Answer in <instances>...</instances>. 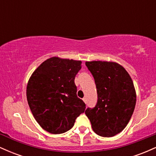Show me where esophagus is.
Listing matches in <instances>:
<instances>
[{
    "label": "esophagus",
    "instance_id": "1",
    "mask_svg": "<svg viewBox=\"0 0 156 156\" xmlns=\"http://www.w3.org/2000/svg\"><path fill=\"white\" fill-rule=\"evenodd\" d=\"M83 101L84 103H86V102H87V99H86V98H83Z\"/></svg>",
    "mask_w": 156,
    "mask_h": 156
}]
</instances>
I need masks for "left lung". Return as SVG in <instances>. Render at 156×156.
Instances as JSON below:
<instances>
[{
    "instance_id": "8db88e82",
    "label": "left lung",
    "mask_w": 156,
    "mask_h": 156,
    "mask_svg": "<svg viewBox=\"0 0 156 156\" xmlns=\"http://www.w3.org/2000/svg\"><path fill=\"white\" fill-rule=\"evenodd\" d=\"M94 78L98 102L85 111L94 133L112 137L124 130L129 122L136 102L130 75L120 64L112 62H86Z\"/></svg>"
}]
</instances>
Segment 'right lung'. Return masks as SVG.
<instances>
[{"label":"right lung","instance_id":"1","mask_svg":"<svg viewBox=\"0 0 156 156\" xmlns=\"http://www.w3.org/2000/svg\"><path fill=\"white\" fill-rule=\"evenodd\" d=\"M80 61L51 57L28 80L27 101L34 117L46 131L60 134L70 130L86 104L77 96L75 78Z\"/></svg>","mask_w":156,"mask_h":156}]
</instances>
